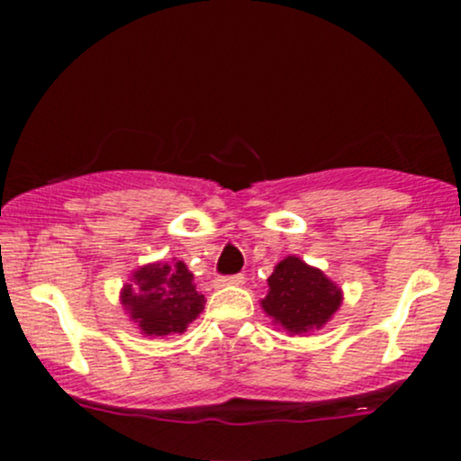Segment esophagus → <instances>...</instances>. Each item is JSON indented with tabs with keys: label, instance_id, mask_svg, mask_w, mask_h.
Listing matches in <instances>:
<instances>
[{
	"label": "esophagus",
	"instance_id": "obj_1",
	"mask_svg": "<svg viewBox=\"0 0 461 461\" xmlns=\"http://www.w3.org/2000/svg\"><path fill=\"white\" fill-rule=\"evenodd\" d=\"M245 282L242 275H223V277H216V288H225V285H240Z\"/></svg>",
	"mask_w": 461,
	"mask_h": 461
}]
</instances>
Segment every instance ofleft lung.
I'll list each match as a JSON object with an SVG mask.
<instances>
[{
	"label": "left lung",
	"mask_w": 461,
	"mask_h": 461,
	"mask_svg": "<svg viewBox=\"0 0 461 461\" xmlns=\"http://www.w3.org/2000/svg\"><path fill=\"white\" fill-rule=\"evenodd\" d=\"M340 303L342 290L325 273L297 256H288L268 277L262 310L288 333H308L321 330Z\"/></svg>",
	"instance_id": "obj_1"
}]
</instances>
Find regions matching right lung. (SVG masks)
I'll use <instances>...</instances> for the list:
<instances>
[{
	"mask_svg": "<svg viewBox=\"0 0 461 461\" xmlns=\"http://www.w3.org/2000/svg\"><path fill=\"white\" fill-rule=\"evenodd\" d=\"M121 303L145 336H171L186 331L203 312L205 299L193 284V273L182 260L140 267L131 284L121 290Z\"/></svg>",
	"mask_w": 461,
	"mask_h": 461,
	"instance_id": "obj_1",
	"label": "right lung"
}]
</instances>
